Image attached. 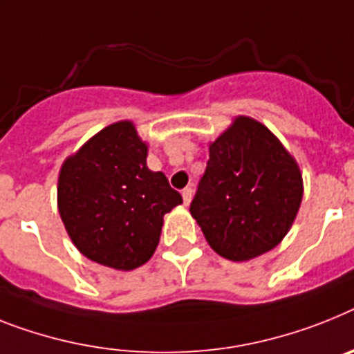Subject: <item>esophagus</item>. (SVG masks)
I'll return each instance as SVG.
<instances>
[{
    "mask_svg": "<svg viewBox=\"0 0 354 354\" xmlns=\"http://www.w3.org/2000/svg\"><path fill=\"white\" fill-rule=\"evenodd\" d=\"M182 196H183V203H185V205L191 203V200H192V189H191V187H185V189L182 191Z\"/></svg>",
    "mask_w": 354,
    "mask_h": 354,
    "instance_id": "esophagus-1",
    "label": "esophagus"
}]
</instances>
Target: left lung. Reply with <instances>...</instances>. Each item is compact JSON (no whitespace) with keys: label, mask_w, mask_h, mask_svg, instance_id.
Masks as SVG:
<instances>
[{"label":"left lung","mask_w":354,"mask_h":354,"mask_svg":"<svg viewBox=\"0 0 354 354\" xmlns=\"http://www.w3.org/2000/svg\"><path fill=\"white\" fill-rule=\"evenodd\" d=\"M302 201V176L268 127L237 117L210 144L209 162L191 203L214 252L254 259L283 241Z\"/></svg>","instance_id":"8db88e82"}]
</instances>
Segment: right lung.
I'll return each mask as SVG.
<instances>
[{
	"mask_svg": "<svg viewBox=\"0 0 354 354\" xmlns=\"http://www.w3.org/2000/svg\"><path fill=\"white\" fill-rule=\"evenodd\" d=\"M147 145L117 122L62 163L57 205L73 245L95 263L135 270L160 241L163 214L182 203L163 172L147 167Z\"/></svg>",
	"mask_w": 354,
	"mask_h": 354,
	"instance_id": "right-lung-1",
	"label": "right lung"
}]
</instances>
